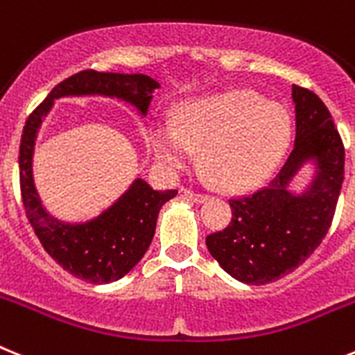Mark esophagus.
Returning a JSON list of instances; mask_svg holds the SVG:
<instances>
[{"label":"esophagus","mask_w":355,"mask_h":355,"mask_svg":"<svg viewBox=\"0 0 355 355\" xmlns=\"http://www.w3.org/2000/svg\"><path fill=\"white\" fill-rule=\"evenodd\" d=\"M184 198L192 199V201H198V202H205L208 199L207 193H201V192H193V190H184Z\"/></svg>","instance_id":"1"}]
</instances>
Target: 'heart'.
Here are the masks:
<instances>
[{
  "label": "heart",
  "mask_w": 355,
  "mask_h": 355,
  "mask_svg": "<svg viewBox=\"0 0 355 355\" xmlns=\"http://www.w3.org/2000/svg\"><path fill=\"white\" fill-rule=\"evenodd\" d=\"M291 118L282 105L253 91H232L189 102L175 123L153 131L156 156L168 172L190 165L201 148V165L220 189L246 190L266 180L286 153Z\"/></svg>",
  "instance_id": "b5f03b06"
}]
</instances>
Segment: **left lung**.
Listing matches in <instances>:
<instances>
[{"label": "left lung", "mask_w": 355, "mask_h": 355, "mask_svg": "<svg viewBox=\"0 0 355 355\" xmlns=\"http://www.w3.org/2000/svg\"><path fill=\"white\" fill-rule=\"evenodd\" d=\"M296 140L287 162L266 187L230 199L232 223L210 233L207 246L239 282L264 286L286 277L313 255L329 232L345 178L343 140L322 98L293 86ZM314 159L313 184L300 196L286 190L300 166Z\"/></svg>", "instance_id": "1"}]
</instances>
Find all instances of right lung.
I'll return each instance as SVG.
<instances>
[{"label":"right lung","instance_id":"1","mask_svg":"<svg viewBox=\"0 0 355 355\" xmlns=\"http://www.w3.org/2000/svg\"><path fill=\"white\" fill-rule=\"evenodd\" d=\"M159 84L147 75L105 73L84 69L50 91L33 109L23 129L19 145V184L25 214L39 242L57 264L73 277L91 284H109L125 277L150 246L157 214L178 190H154L147 181L136 180L113 207L96 219L66 224L53 219L41 205L32 178V154L35 135L53 100L60 96H116L147 113L150 93Z\"/></svg>","mask_w":355,"mask_h":355}]
</instances>
